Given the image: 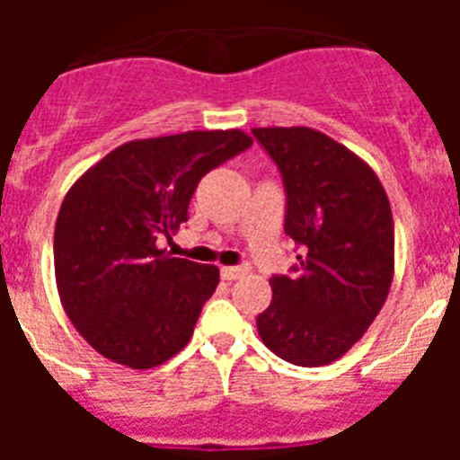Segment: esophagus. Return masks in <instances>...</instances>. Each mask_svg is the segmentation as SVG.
Masks as SVG:
<instances>
[{
  "instance_id": "esophagus-1",
  "label": "esophagus",
  "mask_w": 460,
  "mask_h": 460,
  "mask_svg": "<svg viewBox=\"0 0 460 460\" xmlns=\"http://www.w3.org/2000/svg\"><path fill=\"white\" fill-rule=\"evenodd\" d=\"M249 274V265H239V267H221V276L226 280H237L242 276Z\"/></svg>"
}]
</instances>
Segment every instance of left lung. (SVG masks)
<instances>
[{"label": "left lung", "instance_id": "1", "mask_svg": "<svg viewBox=\"0 0 460 460\" xmlns=\"http://www.w3.org/2000/svg\"><path fill=\"white\" fill-rule=\"evenodd\" d=\"M283 174L286 233L302 246L292 276H271L262 343L296 367L341 359L367 334L394 279L389 198L367 161L308 126L253 128Z\"/></svg>", "mask_w": 460, "mask_h": 460}]
</instances>
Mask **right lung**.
Listing matches in <instances>:
<instances>
[{
	"mask_svg": "<svg viewBox=\"0 0 460 460\" xmlns=\"http://www.w3.org/2000/svg\"><path fill=\"white\" fill-rule=\"evenodd\" d=\"M251 145L239 128L131 140L68 189L55 226L57 290L105 359L142 371L189 343L218 270L170 258L158 239L189 221L198 181Z\"/></svg>",
	"mask_w": 460,
	"mask_h": 460,
	"instance_id": "add662e5",
	"label": "right lung"
}]
</instances>
